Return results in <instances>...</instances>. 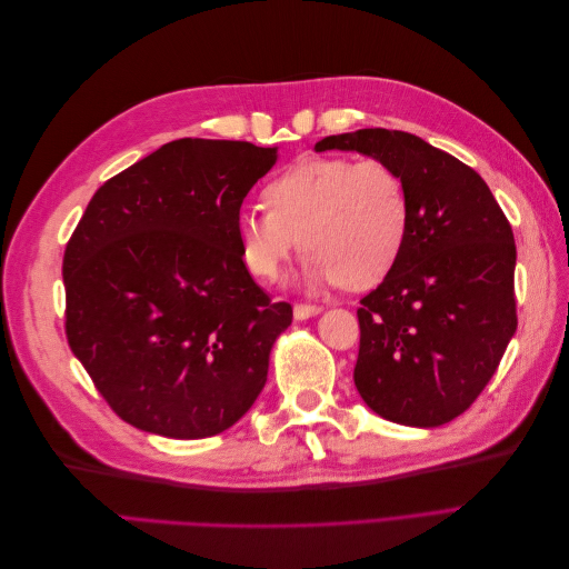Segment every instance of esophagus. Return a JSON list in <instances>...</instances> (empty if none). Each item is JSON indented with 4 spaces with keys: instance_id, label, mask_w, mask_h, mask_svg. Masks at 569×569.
<instances>
[{
    "instance_id": "1",
    "label": "esophagus",
    "mask_w": 569,
    "mask_h": 569,
    "mask_svg": "<svg viewBox=\"0 0 569 569\" xmlns=\"http://www.w3.org/2000/svg\"><path fill=\"white\" fill-rule=\"evenodd\" d=\"M322 311L320 306H316V303H297L295 306V318L297 320H306V318H311V316H318Z\"/></svg>"
}]
</instances>
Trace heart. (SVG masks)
Here are the masks:
<instances>
[{"label":"heart","instance_id":"1","mask_svg":"<svg viewBox=\"0 0 569 569\" xmlns=\"http://www.w3.org/2000/svg\"><path fill=\"white\" fill-rule=\"evenodd\" d=\"M263 199L268 209L247 206L234 220L244 266L263 282H280L303 247L308 282L368 289L406 247L410 197L387 161L306 159L272 178Z\"/></svg>","mask_w":569,"mask_h":569}]
</instances>
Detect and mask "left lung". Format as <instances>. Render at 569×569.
<instances>
[{"label": "left lung", "instance_id": "1", "mask_svg": "<svg viewBox=\"0 0 569 569\" xmlns=\"http://www.w3.org/2000/svg\"><path fill=\"white\" fill-rule=\"evenodd\" d=\"M327 149L387 161L410 197L399 261L360 299L356 389L385 420L451 422L485 391L518 330L510 222L470 166L416 134L366 128L316 144Z\"/></svg>", "mask_w": 569, "mask_h": 569}]
</instances>
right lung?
<instances>
[{
  "label": "right lung",
  "mask_w": 569,
  "mask_h": 569,
  "mask_svg": "<svg viewBox=\"0 0 569 569\" xmlns=\"http://www.w3.org/2000/svg\"><path fill=\"white\" fill-rule=\"evenodd\" d=\"M274 147L168 142L101 184L63 253L66 337L120 420L226 432L266 387L291 306L253 282L234 220Z\"/></svg>",
  "instance_id": "add662e5"
}]
</instances>
